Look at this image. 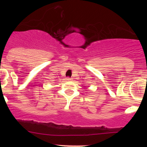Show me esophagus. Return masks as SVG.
I'll return each mask as SVG.
<instances>
[{
    "instance_id": "1",
    "label": "esophagus",
    "mask_w": 147,
    "mask_h": 147,
    "mask_svg": "<svg viewBox=\"0 0 147 147\" xmlns=\"http://www.w3.org/2000/svg\"><path fill=\"white\" fill-rule=\"evenodd\" d=\"M72 79V78L71 77H66V80H68V81H69V80H71Z\"/></svg>"
}]
</instances>
